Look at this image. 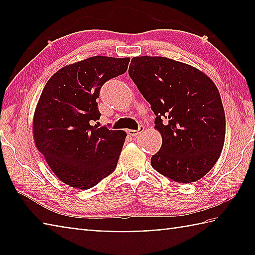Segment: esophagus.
Returning a JSON list of instances; mask_svg holds the SVG:
<instances>
[{"label":"esophagus","instance_id":"34e87169","mask_svg":"<svg viewBox=\"0 0 255 255\" xmlns=\"http://www.w3.org/2000/svg\"><path fill=\"white\" fill-rule=\"evenodd\" d=\"M143 131H144V126H143V125H140V126L138 127L137 130H133V129H129L128 133H129V135H130V136L133 137V136H138L140 132H143Z\"/></svg>","mask_w":255,"mask_h":255}]
</instances>
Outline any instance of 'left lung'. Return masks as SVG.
Listing matches in <instances>:
<instances>
[{"label":"left lung","mask_w":255,"mask_h":255,"mask_svg":"<svg viewBox=\"0 0 255 255\" xmlns=\"http://www.w3.org/2000/svg\"><path fill=\"white\" fill-rule=\"evenodd\" d=\"M129 76L149 102L161 149L153 169L175 182L190 183L213 169L221 156L226 122L221 94L197 68L166 57H133Z\"/></svg>","instance_id":"left-lung-1"}]
</instances>
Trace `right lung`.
Instances as JSON below:
<instances>
[{
  "label": "right lung",
  "mask_w": 255,
  "mask_h": 255,
  "mask_svg": "<svg viewBox=\"0 0 255 255\" xmlns=\"http://www.w3.org/2000/svg\"><path fill=\"white\" fill-rule=\"evenodd\" d=\"M130 58L81 60L47 82L33 117L34 143L67 185L90 189L115 171L127 133L99 127L97 99L107 81L124 74Z\"/></svg>",
  "instance_id": "1"
}]
</instances>
